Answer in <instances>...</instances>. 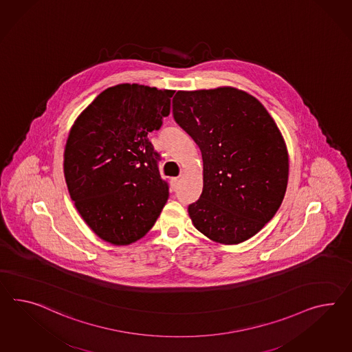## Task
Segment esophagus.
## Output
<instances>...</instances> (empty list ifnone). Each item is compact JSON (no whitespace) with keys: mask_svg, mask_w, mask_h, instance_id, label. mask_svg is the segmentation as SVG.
I'll list each match as a JSON object with an SVG mask.
<instances>
[{"mask_svg":"<svg viewBox=\"0 0 352 352\" xmlns=\"http://www.w3.org/2000/svg\"><path fill=\"white\" fill-rule=\"evenodd\" d=\"M179 182H180V179H179V177H172V179H171L172 189H176V188H177V186H179Z\"/></svg>","mask_w":352,"mask_h":352,"instance_id":"34e87169","label":"esophagus"}]
</instances>
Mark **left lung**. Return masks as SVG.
Listing matches in <instances>:
<instances>
[{"instance_id":"left-lung-1","label":"left lung","mask_w":352,"mask_h":352,"mask_svg":"<svg viewBox=\"0 0 352 352\" xmlns=\"http://www.w3.org/2000/svg\"><path fill=\"white\" fill-rule=\"evenodd\" d=\"M172 113L203 157V191L190 204L195 228L234 245L258 234L285 198L289 154L259 100L230 87L176 93Z\"/></svg>"}]
</instances>
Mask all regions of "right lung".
I'll use <instances>...</instances> for the list:
<instances>
[{
	"label": "right lung",
	"instance_id": "obj_1",
	"mask_svg": "<svg viewBox=\"0 0 352 352\" xmlns=\"http://www.w3.org/2000/svg\"><path fill=\"white\" fill-rule=\"evenodd\" d=\"M173 91L120 84L102 91L74 122L63 173L72 201L102 240L129 245L161 214L168 184L149 142L170 115Z\"/></svg>",
	"mask_w": 352,
	"mask_h": 352
}]
</instances>
